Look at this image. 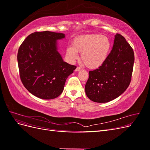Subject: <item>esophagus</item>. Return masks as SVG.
Returning a JSON list of instances; mask_svg holds the SVG:
<instances>
[{"label": "esophagus", "mask_w": 150, "mask_h": 150, "mask_svg": "<svg viewBox=\"0 0 150 150\" xmlns=\"http://www.w3.org/2000/svg\"><path fill=\"white\" fill-rule=\"evenodd\" d=\"M81 69V68L80 67H77L76 68L75 71H79Z\"/></svg>", "instance_id": "esophagus-1"}]
</instances>
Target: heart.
<instances>
[{
    "mask_svg": "<svg viewBox=\"0 0 150 150\" xmlns=\"http://www.w3.org/2000/svg\"><path fill=\"white\" fill-rule=\"evenodd\" d=\"M111 42L107 36L101 34L79 35L72 41V46L66 49V56L70 61L78 58L77 52L81 54V61L89 69L101 67L110 55Z\"/></svg>",
    "mask_w": 150,
    "mask_h": 150,
    "instance_id": "b5f03b06",
    "label": "heart"
}]
</instances>
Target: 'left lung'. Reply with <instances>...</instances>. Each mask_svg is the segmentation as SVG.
I'll list each match as a JSON object with an SVG mask.
<instances>
[{
	"label": "left lung",
	"mask_w": 150,
	"mask_h": 150,
	"mask_svg": "<svg viewBox=\"0 0 150 150\" xmlns=\"http://www.w3.org/2000/svg\"><path fill=\"white\" fill-rule=\"evenodd\" d=\"M134 61L132 47L123 36L116 34L106 62L98 69L89 72V78L85 85L88 98L94 102L102 103L120 96L131 83Z\"/></svg>",
	"instance_id": "8db88e82"
}]
</instances>
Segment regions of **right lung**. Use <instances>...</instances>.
<instances>
[{"label":"right lung","instance_id":"obj_1","mask_svg":"<svg viewBox=\"0 0 150 150\" xmlns=\"http://www.w3.org/2000/svg\"><path fill=\"white\" fill-rule=\"evenodd\" d=\"M62 33L35 32L21 44L17 53L21 80L24 87L36 97L52 99L62 93L66 79L76 66L63 61L57 51Z\"/></svg>","mask_w":150,"mask_h":150}]
</instances>
